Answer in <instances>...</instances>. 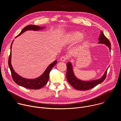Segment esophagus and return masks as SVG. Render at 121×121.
I'll return each instance as SVG.
<instances>
[{
    "mask_svg": "<svg viewBox=\"0 0 121 121\" xmlns=\"http://www.w3.org/2000/svg\"><path fill=\"white\" fill-rule=\"evenodd\" d=\"M67 59V56H62L60 58V60L62 62H65Z\"/></svg>",
    "mask_w": 121,
    "mask_h": 121,
    "instance_id": "obj_1",
    "label": "esophagus"
}]
</instances>
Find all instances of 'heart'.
Wrapping results in <instances>:
<instances>
[{
  "instance_id": "b5f03b06",
  "label": "heart",
  "mask_w": 121,
  "mask_h": 121,
  "mask_svg": "<svg viewBox=\"0 0 121 121\" xmlns=\"http://www.w3.org/2000/svg\"><path fill=\"white\" fill-rule=\"evenodd\" d=\"M82 33L79 31H72L66 34L64 37L63 40L66 43H72L78 40H84L87 36L82 35Z\"/></svg>"
}]
</instances>
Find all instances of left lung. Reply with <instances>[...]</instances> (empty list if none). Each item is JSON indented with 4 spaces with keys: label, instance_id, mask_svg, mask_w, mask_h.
Instances as JSON below:
<instances>
[{
    "label": "left lung",
    "instance_id": "obj_1",
    "mask_svg": "<svg viewBox=\"0 0 121 121\" xmlns=\"http://www.w3.org/2000/svg\"><path fill=\"white\" fill-rule=\"evenodd\" d=\"M99 41L98 43L104 44L108 47L110 51H111V43L109 40L105 37L102 31H100V34L99 36ZM66 78L67 81L74 88L78 91L89 90L102 82L106 78L108 69V68L107 69L104 74L100 78L90 81H84L78 79L76 77L73 72V66L71 62H68L66 64Z\"/></svg>",
    "mask_w": 121,
    "mask_h": 121
}]
</instances>
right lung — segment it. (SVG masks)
<instances>
[{
	"label": "right lung",
	"instance_id": "1",
	"mask_svg": "<svg viewBox=\"0 0 121 121\" xmlns=\"http://www.w3.org/2000/svg\"><path fill=\"white\" fill-rule=\"evenodd\" d=\"M45 27H40L37 25H29L23 28V29L21 31L19 34H18L15 38L18 37L25 31L27 30H40L45 28ZM14 40H13L10 46V56H9L8 64L10 70L12 77L14 81L17 84L23 87L32 90H38L44 86L46 83H47L49 78V74L52 68L56 64L57 60H55L52 63H51L49 65V66L46 68L44 72L41 75L40 77L33 79H28L26 78H24L19 75H18L16 72H15L13 69V68L12 66L11 63V48L12 43H13Z\"/></svg>",
	"mask_w": 121,
	"mask_h": 121
}]
</instances>
